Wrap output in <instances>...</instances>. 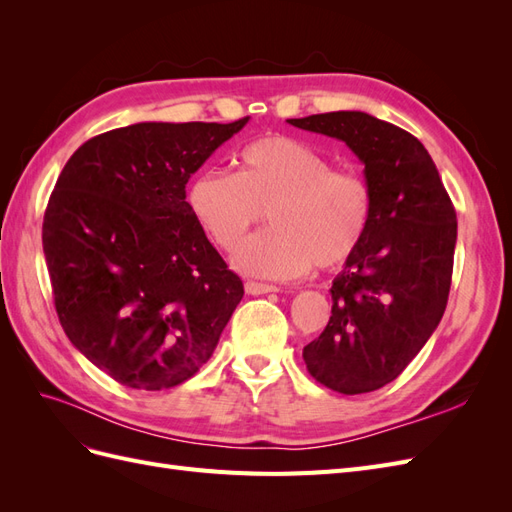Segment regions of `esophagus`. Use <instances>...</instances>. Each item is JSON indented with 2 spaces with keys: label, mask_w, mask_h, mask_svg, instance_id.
Returning a JSON list of instances; mask_svg holds the SVG:
<instances>
[{
  "label": "esophagus",
  "mask_w": 512,
  "mask_h": 512,
  "mask_svg": "<svg viewBox=\"0 0 512 512\" xmlns=\"http://www.w3.org/2000/svg\"><path fill=\"white\" fill-rule=\"evenodd\" d=\"M277 286L273 284H262V282H245V292L247 294H267V292H275Z\"/></svg>",
  "instance_id": "obj_1"
}]
</instances>
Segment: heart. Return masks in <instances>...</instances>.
I'll return each instance as SVG.
<instances>
[{
	"label": "heart",
	"mask_w": 512,
	"mask_h": 512,
	"mask_svg": "<svg viewBox=\"0 0 512 512\" xmlns=\"http://www.w3.org/2000/svg\"><path fill=\"white\" fill-rule=\"evenodd\" d=\"M198 226L224 252H235L267 211L269 228L247 241L237 267L269 280H290L316 262L344 267L361 250L374 218V190L354 170L297 138L265 136L237 153V173H198L188 188Z\"/></svg>",
	"instance_id": "obj_1"
}]
</instances>
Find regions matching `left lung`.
<instances>
[{"mask_svg": "<svg viewBox=\"0 0 512 512\" xmlns=\"http://www.w3.org/2000/svg\"><path fill=\"white\" fill-rule=\"evenodd\" d=\"M344 141L365 164L374 218L333 280L331 318L303 348L307 371L344 395L382 389L442 320L453 277L457 213L423 143L361 111L288 119Z\"/></svg>", "mask_w": 512, "mask_h": 512, "instance_id": "8db88e82", "label": "left lung"}]
</instances>
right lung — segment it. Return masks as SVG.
Instances as JSON below:
<instances>
[{"instance_id":"add662e5","label":"right lung","mask_w":512,"mask_h":512,"mask_svg":"<svg viewBox=\"0 0 512 512\" xmlns=\"http://www.w3.org/2000/svg\"><path fill=\"white\" fill-rule=\"evenodd\" d=\"M247 119L134 123L89 138L61 170L42 224L57 316L76 350L123 386L190 380L243 297L185 183Z\"/></svg>"}]
</instances>
